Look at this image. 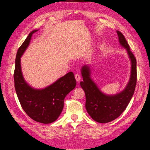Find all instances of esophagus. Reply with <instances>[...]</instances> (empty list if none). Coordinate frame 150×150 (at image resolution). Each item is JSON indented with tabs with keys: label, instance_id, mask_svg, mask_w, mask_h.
I'll return each mask as SVG.
<instances>
[{
	"label": "esophagus",
	"instance_id": "1",
	"mask_svg": "<svg viewBox=\"0 0 150 150\" xmlns=\"http://www.w3.org/2000/svg\"><path fill=\"white\" fill-rule=\"evenodd\" d=\"M75 79H76L77 82H79L80 81V80H81V76L78 74H76L75 75Z\"/></svg>",
	"mask_w": 150,
	"mask_h": 150
}]
</instances>
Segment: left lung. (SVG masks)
<instances>
[{"mask_svg":"<svg viewBox=\"0 0 150 150\" xmlns=\"http://www.w3.org/2000/svg\"><path fill=\"white\" fill-rule=\"evenodd\" d=\"M120 44L127 49L131 61V74L129 81L125 89L113 96H106L97 88L90 77V69L87 66L82 67L83 81L80 82L86 95V109L92 119L105 123L119 117L125 111L134 92L137 82L136 59L123 35L117 31Z\"/></svg>","mask_w":150,"mask_h":150,"instance_id":"8db88e82","label":"left lung"}]
</instances>
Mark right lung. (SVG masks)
<instances>
[{"label": "right lung", "mask_w": 150, "mask_h": 150, "mask_svg": "<svg viewBox=\"0 0 150 150\" xmlns=\"http://www.w3.org/2000/svg\"><path fill=\"white\" fill-rule=\"evenodd\" d=\"M37 31H31L18 50L14 72V87L22 109L31 119L39 123H50L61 114L64 98L75 88L76 81L72 72L43 89H33L25 81L21 72V57L28 46L31 36Z\"/></svg>", "instance_id": "right-lung-1"}]
</instances>
